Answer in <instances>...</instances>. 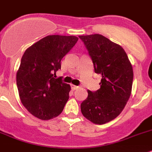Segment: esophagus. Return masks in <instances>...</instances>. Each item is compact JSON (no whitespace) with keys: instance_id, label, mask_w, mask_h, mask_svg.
I'll return each instance as SVG.
<instances>
[{"instance_id":"1","label":"esophagus","mask_w":152,"mask_h":152,"mask_svg":"<svg viewBox=\"0 0 152 152\" xmlns=\"http://www.w3.org/2000/svg\"><path fill=\"white\" fill-rule=\"evenodd\" d=\"M71 88H72V90H76V89H77L79 88V86L73 85V84H71Z\"/></svg>"}]
</instances>
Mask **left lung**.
Returning a JSON list of instances; mask_svg holds the SVG:
<instances>
[{"instance_id": "1", "label": "left lung", "mask_w": 152, "mask_h": 152, "mask_svg": "<svg viewBox=\"0 0 152 152\" xmlns=\"http://www.w3.org/2000/svg\"><path fill=\"white\" fill-rule=\"evenodd\" d=\"M85 44L96 73L102 75L100 88L81 103V112L92 123L102 125L115 118L131 96L132 66L120 45L101 34L79 36Z\"/></svg>"}]
</instances>
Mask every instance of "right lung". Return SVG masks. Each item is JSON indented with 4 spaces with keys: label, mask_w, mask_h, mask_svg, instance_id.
Instances as JSON below:
<instances>
[{
    "label": "right lung",
    "mask_w": 152,
    "mask_h": 152,
    "mask_svg": "<svg viewBox=\"0 0 152 152\" xmlns=\"http://www.w3.org/2000/svg\"><path fill=\"white\" fill-rule=\"evenodd\" d=\"M78 39L75 36L50 35L27 48L21 58L17 72L20 98L37 118L49 120L63 112L71 88L55 75Z\"/></svg>",
    "instance_id": "add662e5"
}]
</instances>
